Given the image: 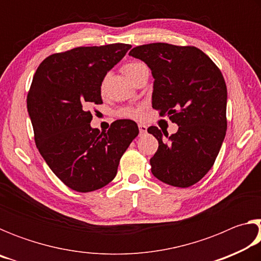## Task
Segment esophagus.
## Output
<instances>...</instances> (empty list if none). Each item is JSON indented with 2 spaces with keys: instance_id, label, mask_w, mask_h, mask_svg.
<instances>
[{
  "instance_id": "34e87169",
  "label": "esophagus",
  "mask_w": 261,
  "mask_h": 261,
  "mask_svg": "<svg viewBox=\"0 0 261 261\" xmlns=\"http://www.w3.org/2000/svg\"><path fill=\"white\" fill-rule=\"evenodd\" d=\"M138 127H139L140 136L144 135V134H146V132H147V126L145 125V124H138Z\"/></svg>"
}]
</instances>
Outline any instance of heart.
Returning a JSON list of instances; mask_svg holds the SVG:
<instances>
[{
	"mask_svg": "<svg viewBox=\"0 0 261 261\" xmlns=\"http://www.w3.org/2000/svg\"><path fill=\"white\" fill-rule=\"evenodd\" d=\"M145 71H147L146 65L144 63H140V62H132V63H127L123 67V72H124L125 76L129 78L131 82H134L139 74H141ZM107 81H108V76H105L102 82L100 84L101 92L105 91L106 85H107ZM120 113L122 116L127 117V118H139L141 115V110L140 108H137V107H126V108H123Z\"/></svg>",
	"mask_w": 261,
	"mask_h": 261,
	"instance_id": "b5f03b06",
	"label": "heart"
}]
</instances>
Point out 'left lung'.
I'll return each mask as SVG.
<instances>
[{
  "mask_svg": "<svg viewBox=\"0 0 261 261\" xmlns=\"http://www.w3.org/2000/svg\"><path fill=\"white\" fill-rule=\"evenodd\" d=\"M154 78L152 107L178 125L176 134L147 131L159 141L152 174L177 188L196 184L213 167L227 131V86L220 69L193 46L156 42L135 47Z\"/></svg>",
  "mask_w": 261,
  "mask_h": 261,
  "instance_id": "1",
  "label": "left lung"
}]
</instances>
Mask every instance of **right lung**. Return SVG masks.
Listing matches in <instances>:
<instances>
[{"mask_svg": "<svg viewBox=\"0 0 261 261\" xmlns=\"http://www.w3.org/2000/svg\"><path fill=\"white\" fill-rule=\"evenodd\" d=\"M131 45L77 47L41 62L28 94L34 140L43 160L67 187L91 192L112 182L123 153L139 134L131 120L107 132L92 129L91 107L102 103L100 84Z\"/></svg>", "mask_w": 261, "mask_h": 261, "instance_id": "1", "label": "right lung"}]
</instances>
